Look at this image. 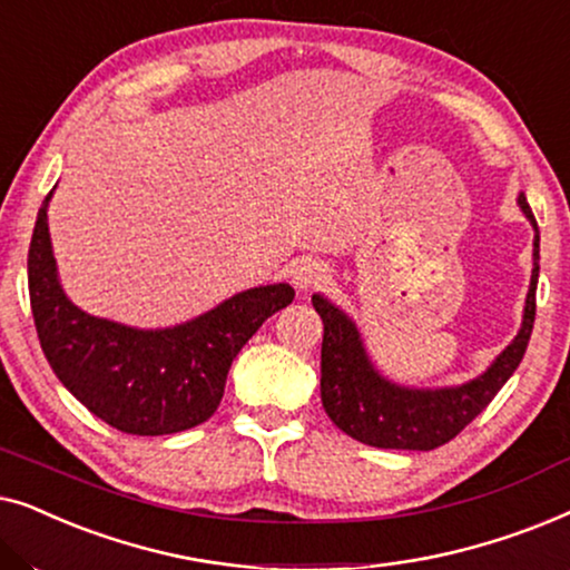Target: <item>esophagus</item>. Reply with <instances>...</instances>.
I'll return each mask as SVG.
<instances>
[{
  "mask_svg": "<svg viewBox=\"0 0 570 570\" xmlns=\"http://www.w3.org/2000/svg\"><path fill=\"white\" fill-rule=\"evenodd\" d=\"M291 283L295 285V287H301V291H308V287H314V285H322L326 277V264L324 262H318V259H295L293 264H291Z\"/></svg>",
  "mask_w": 570,
  "mask_h": 570,
  "instance_id": "esophagus-1",
  "label": "esophagus"
}]
</instances>
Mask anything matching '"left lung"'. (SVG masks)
Listing matches in <instances>:
<instances>
[{"instance_id":"obj_1","label":"left lung","mask_w":570,"mask_h":570,"mask_svg":"<svg viewBox=\"0 0 570 570\" xmlns=\"http://www.w3.org/2000/svg\"><path fill=\"white\" fill-rule=\"evenodd\" d=\"M519 207L534 228V269L529 283L521 330L509 347L490 363L485 373L462 386L412 389L381 376L365 353L361 332L345 311L314 295L316 314L324 322L322 342V404L332 423L350 439L376 449L431 451L464 431L493 402L501 386L519 368L532 337L540 277V230L532 207L519 194Z\"/></svg>"}]
</instances>
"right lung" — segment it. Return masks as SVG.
<instances>
[{"mask_svg": "<svg viewBox=\"0 0 570 570\" xmlns=\"http://www.w3.org/2000/svg\"><path fill=\"white\" fill-rule=\"evenodd\" d=\"M51 194L30 238L28 291L38 340L57 379L121 433L166 435L205 423L223 400L233 357L272 314L293 303V287H252L168 330L90 316L61 291L46 215Z\"/></svg>", "mask_w": 570, "mask_h": 570, "instance_id": "right-lung-1", "label": "right lung"}]
</instances>
